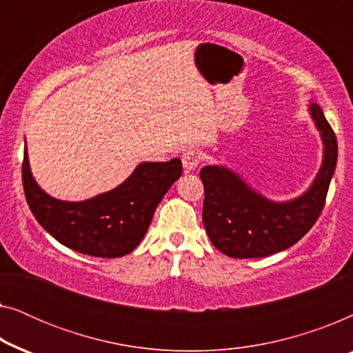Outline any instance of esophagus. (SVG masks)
<instances>
[{"mask_svg":"<svg viewBox=\"0 0 353 353\" xmlns=\"http://www.w3.org/2000/svg\"><path fill=\"white\" fill-rule=\"evenodd\" d=\"M181 161H183V167H185L186 172L196 170L201 163V154L194 151V149H190V151H186L185 154H183Z\"/></svg>","mask_w":353,"mask_h":353,"instance_id":"esophagus-1","label":"esophagus"}]
</instances>
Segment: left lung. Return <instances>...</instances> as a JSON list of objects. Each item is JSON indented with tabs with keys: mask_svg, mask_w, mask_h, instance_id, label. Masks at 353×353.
Instances as JSON below:
<instances>
[{
	"mask_svg": "<svg viewBox=\"0 0 353 353\" xmlns=\"http://www.w3.org/2000/svg\"><path fill=\"white\" fill-rule=\"evenodd\" d=\"M321 132L325 157L310 190L297 199L276 204L250 190L225 167L201 170L204 185L202 221L216 249L233 259H254L281 252L305 236L316 223L337 162V139L320 105H310Z\"/></svg>",
	"mask_w": 353,
	"mask_h": 353,
	"instance_id": "1",
	"label": "left lung"
}]
</instances>
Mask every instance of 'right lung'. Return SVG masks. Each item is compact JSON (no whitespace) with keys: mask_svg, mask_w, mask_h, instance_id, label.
<instances>
[{"mask_svg":"<svg viewBox=\"0 0 353 353\" xmlns=\"http://www.w3.org/2000/svg\"><path fill=\"white\" fill-rule=\"evenodd\" d=\"M181 172L180 159L146 162L112 191L83 202H64L40 190L30 173L26 149L22 183L32 214L52 238L80 254L115 259L141 243L156 207Z\"/></svg>","mask_w":353,"mask_h":353,"instance_id":"obj_1","label":"right lung"}]
</instances>
